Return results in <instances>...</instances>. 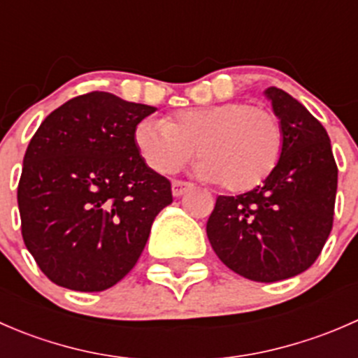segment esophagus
Wrapping results in <instances>:
<instances>
[{
	"label": "esophagus",
	"instance_id": "1",
	"mask_svg": "<svg viewBox=\"0 0 358 358\" xmlns=\"http://www.w3.org/2000/svg\"><path fill=\"white\" fill-rule=\"evenodd\" d=\"M192 189V183L189 182H182V180H173L171 183V190H173V196L180 197L187 192V190Z\"/></svg>",
	"mask_w": 358,
	"mask_h": 358
}]
</instances>
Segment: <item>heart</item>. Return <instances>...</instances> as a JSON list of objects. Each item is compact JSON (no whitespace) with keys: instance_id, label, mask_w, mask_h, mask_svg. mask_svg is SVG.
I'll use <instances>...</instances> for the list:
<instances>
[{"instance_id":"1","label":"heart","mask_w":358,"mask_h":358,"mask_svg":"<svg viewBox=\"0 0 358 358\" xmlns=\"http://www.w3.org/2000/svg\"><path fill=\"white\" fill-rule=\"evenodd\" d=\"M135 147L154 171L175 173L194 154L196 173L230 192L258 187L275 169L284 147L279 117L249 102L187 107L164 121L136 124Z\"/></svg>"}]
</instances>
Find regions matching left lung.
<instances>
[{
    "mask_svg": "<svg viewBox=\"0 0 358 358\" xmlns=\"http://www.w3.org/2000/svg\"><path fill=\"white\" fill-rule=\"evenodd\" d=\"M284 147L263 185L218 196L206 225L216 256L239 275L277 282L315 263L333 229L338 166L326 128L284 90H265Z\"/></svg>",
    "mask_w": 358,
    "mask_h": 358,
    "instance_id": "left-lung-1",
    "label": "left lung"
}]
</instances>
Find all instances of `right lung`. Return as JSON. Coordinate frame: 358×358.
Instances as JSON below:
<instances>
[{"instance_id":"obj_1","label":"right lung","mask_w":358,"mask_h":358,"mask_svg":"<svg viewBox=\"0 0 358 358\" xmlns=\"http://www.w3.org/2000/svg\"><path fill=\"white\" fill-rule=\"evenodd\" d=\"M156 107L107 92L55 109L29 142L17 201L25 248L57 286L96 292L138 262L171 183L135 147Z\"/></svg>"}]
</instances>
